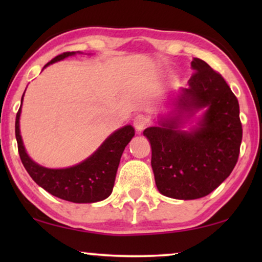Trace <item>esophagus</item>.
Listing matches in <instances>:
<instances>
[{
  "instance_id": "obj_1",
  "label": "esophagus",
  "mask_w": 262,
  "mask_h": 262,
  "mask_svg": "<svg viewBox=\"0 0 262 262\" xmlns=\"http://www.w3.org/2000/svg\"><path fill=\"white\" fill-rule=\"evenodd\" d=\"M146 125H148V118H146L144 114H137V116H135L134 126L138 132L144 130Z\"/></svg>"
}]
</instances>
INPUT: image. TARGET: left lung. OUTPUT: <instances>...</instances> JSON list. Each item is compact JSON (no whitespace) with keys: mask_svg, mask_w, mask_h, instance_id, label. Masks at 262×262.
<instances>
[{"mask_svg":"<svg viewBox=\"0 0 262 262\" xmlns=\"http://www.w3.org/2000/svg\"><path fill=\"white\" fill-rule=\"evenodd\" d=\"M188 88L177 100L178 114L145 128L151 144V167L157 189L174 199H198L210 194L236 166L242 141L237 98L222 75L199 58ZM207 111L200 127L191 133L178 128L186 116Z\"/></svg>","mask_w":262,"mask_h":262,"instance_id":"obj_1","label":"left lung"}]
</instances>
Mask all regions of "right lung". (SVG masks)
<instances>
[{"mask_svg":"<svg viewBox=\"0 0 262 262\" xmlns=\"http://www.w3.org/2000/svg\"><path fill=\"white\" fill-rule=\"evenodd\" d=\"M75 52H64L55 57L44 68L58 62ZM21 98V103H23ZM21 106L16 113L15 137L17 150L25 169L37 184L52 195L73 203H96L106 199L112 193L114 180L125 146L135 136L131 125L113 132L101 146L83 162L64 169H50L39 166L27 155L20 135L19 119Z\"/></svg>","mask_w":262,"mask_h":262,"instance_id":"1","label":"right lung"}]
</instances>
